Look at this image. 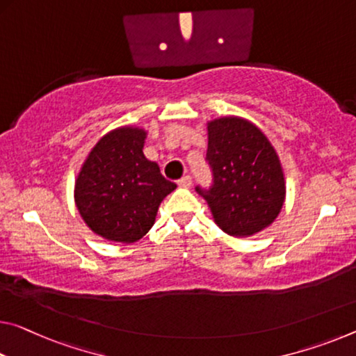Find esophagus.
I'll use <instances>...</instances> for the list:
<instances>
[{
    "label": "esophagus",
    "mask_w": 356,
    "mask_h": 356,
    "mask_svg": "<svg viewBox=\"0 0 356 356\" xmlns=\"http://www.w3.org/2000/svg\"><path fill=\"white\" fill-rule=\"evenodd\" d=\"M191 182H193V180H191L190 176H184L182 179L177 180V185H179V187H182V188H190Z\"/></svg>",
    "instance_id": "1"
}]
</instances>
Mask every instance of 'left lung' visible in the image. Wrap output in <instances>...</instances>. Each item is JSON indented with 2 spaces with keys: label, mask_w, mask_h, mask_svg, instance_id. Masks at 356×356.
<instances>
[{
  "label": "left lung",
  "mask_w": 356,
  "mask_h": 356,
  "mask_svg": "<svg viewBox=\"0 0 356 356\" xmlns=\"http://www.w3.org/2000/svg\"><path fill=\"white\" fill-rule=\"evenodd\" d=\"M206 161L211 187L196 191L207 201L216 223L236 238L255 234L274 222L285 198L279 156L253 123L223 117L207 125Z\"/></svg>",
  "instance_id": "8db88e82"
}]
</instances>
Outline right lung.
Returning a JSON list of instances; mask_svg holds the SVG:
<instances>
[{"instance_id": "1", "label": "right lung", "mask_w": 356, "mask_h": 356, "mask_svg": "<svg viewBox=\"0 0 356 356\" xmlns=\"http://www.w3.org/2000/svg\"><path fill=\"white\" fill-rule=\"evenodd\" d=\"M145 131L118 128L90 152L76 180V204L92 231L115 242L139 241L160 202L176 188L143 154Z\"/></svg>"}]
</instances>
